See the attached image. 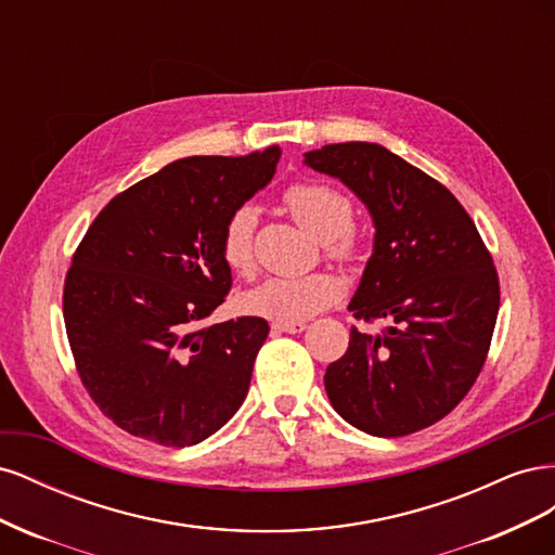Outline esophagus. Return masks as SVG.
Returning a JSON list of instances; mask_svg holds the SVG:
<instances>
[{
	"label": "esophagus",
	"instance_id": "obj_1",
	"mask_svg": "<svg viewBox=\"0 0 555 555\" xmlns=\"http://www.w3.org/2000/svg\"><path fill=\"white\" fill-rule=\"evenodd\" d=\"M273 328L280 333H304L308 328V324L306 322H275Z\"/></svg>",
	"mask_w": 555,
	"mask_h": 555
}]
</instances>
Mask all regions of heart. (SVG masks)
<instances>
[{"instance_id": "b5f03b06", "label": "heart", "mask_w": 555, "mask_h": 555, "mask_svg": "<svg viewBox=\"0 0 555 555\" xmlns=\"http://www.w3.org/2000/svg\"><path fill=\"white\" fill-rule=\"evenodd\" d=\"M282 204L300 227L322 238L328 259L340 263L359 259V233L349 224L354 217V206L343 192L322 180H296L282 192ZM255 229L257 210L251 206H238L222 227V259L233 273L243 278L255 273ZM343 292V282L326 271L280 275L268 278L257 289H251L243 306L247 312L275 319V322H304L338 304Z\"/></svg>"}]
</instances>
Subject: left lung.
I'll return each mask as SVG.
<instances>
[{"label": "left lung", "mask_w": 555, "mask_h": 555, "mask_svg": "<svg viewBox=\"0 0 555 555\" xmlns=\"http://www.w3.org/2000/svg\"><path fill=\"white\" fill-rule=\"evenodd\" d=\"M367 206L375 251L349 312L345 354L324 384L345 422L402 438L444 418L473 389L491 349L500 280L473 217L442 182L377 143H333L306 155Z\"/></svg>", "instance_id": "8db88e82"}]
</instances>
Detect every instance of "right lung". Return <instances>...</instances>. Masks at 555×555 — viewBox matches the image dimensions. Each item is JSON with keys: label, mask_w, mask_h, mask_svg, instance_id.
<instances>
[{"label": "right lung", "mask_w": 555, "mask_h": 555, "mask_svg": "<svg viewBox=\"0 0 555 555\" xmlns=\"http://www.w3.org/2000/svg\"><path fill=\"white\" fill-rule=\"evenodd\" d=\"M280 147L188 157L113 196L78 243L62 310L76 373L111 422L164 447L236 414L268 322L206 324L231 292L227 217L271 182Z\"/></svg>", "instance_id": "obj_1"}]
</instances>
